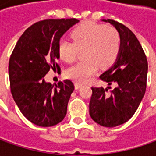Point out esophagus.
I'll list each match as a JSON object with an SVG mask.
<instances>
[{
  "label": "esophagus",
  "instance_id": "34e87169",
  "mask_svg": "<svg viewBox=\"0 0 156 156\" xmlns=\"http://www.w3.org/2000/svg\"><path fill=\"white\" fill-rule=\"evenodd\" d=\"M82 85H83V83H82V82H80V81H75V89H78V88H80L81 87H82Z\"/></svg>",
  "mask_w": 156,
  "mask_h": 156
}]
</instances>
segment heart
Here are the masks:
<instances>
[{
  "label": "heart",
  "instance_id": "obj_1",
  "mask_svg": "<svg viewBox=\"0 0 156 156\" xmlns=\"http://www.w3.org/2000/svg\"><path fill=\"white\" fill-rule=\"evenodd\" d=\"M73 41L62 39L59 42V55L63 62L73 63L83 51L84 60L66 70V75L76 81H86L101 66L107 69L115 62L122 48V37L115 27L87 21L71 31Z\"/></svg>",
  "mask_w": 156,
  "mask_h": 156
}]
</instances>
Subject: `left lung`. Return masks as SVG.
<instances>
[{
    "instance_id": "obj_1",
    "label": "left lung",
    "mask_w": 156,
    "mask_h": 156,
    "mask_svg": "<svg viewBox=\"0 0 156 156\" xmlns=\"http://www.w3.org/2000/svg\"><path fill=\"white\" fill-rule=\"evenodd\" d=\"M119 31L122 48L116 62L100 75L115 87H92L89 115L96 123L114 128L127 122L137 110L147 87V61L140 41L129 27L108 19Z\"/></svg>"
}]
</instances>
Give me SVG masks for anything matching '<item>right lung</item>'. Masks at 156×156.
I'll use <instances>...</instances> for the list:
<instances>
[{
  "instance_id": "obj_1",
  "label": "right lung",
  "mask_w": 156,
  "mask_h": 156,
  "mask_svg": "<svg viewBox=\"0 0 156 156\" xmlns=\"http://www.w3.org/2000/svg\"><path fill=\"white\" fill-rule=\"evenodd\" d=\"M79 20L47 19L24 31L12 52L9 62L10 90L22 115L40 127L61 122L75 86L72 81H60L55 87L44 80L53 69L61 72L59 41Z\"/></svg>"
}]
</instances>
